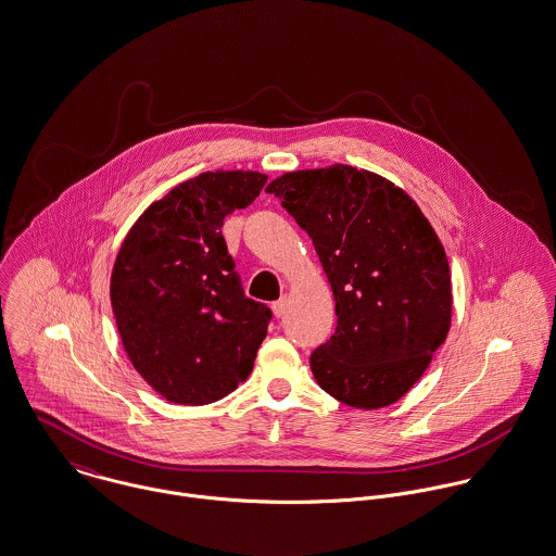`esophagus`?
Returning <instances> with one entry per match:
<instances>
[{"label": "esophagus", "mask_w": 556, "mask_h": 556, "mask_svg": "<svg viewBox=\"0 0 556 556\" xmlns=\"http://www.w3.org/2000/svg\"><path fill=\"white\" fill-rule=\"evenodd\" d=\"M288 307H290V299H288V296H281L279 301L273 303V313H275L277 317H281V315L288 313Z\"/></svg>", "instance_id": "34e87169"}]
</instances>
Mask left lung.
Listing matches in <instances>:
<instances>
[{
  "label": "left lung",
  "mask_w": 556,
  "mask_h": 556,
  "mask_svg": "<svg viewBox=\"0 0 556 556\" xmlns=\"http://www.w3.org/2000/svg\"><path fill=\"white\" fill-rule=\"evenodd\" d=\"M307 232L334 294L337 330L311 354L324 392L354 409L403 399L452 321L445 249L416 200L370 170L332 164L266 186Z\"/></svg>",
  "instance_id": "left-lung-1"
}]
</instances>
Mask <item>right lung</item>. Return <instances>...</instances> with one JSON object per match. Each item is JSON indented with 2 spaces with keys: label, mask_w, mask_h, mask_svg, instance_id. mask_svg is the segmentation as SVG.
<instances>
[{
  "label": "right lung",
  "mask_w": 556,
  "mask_h": 556,
  "mask_svg": "<svg viewBox=\"0 0 556 556\" xmlns=\"http://www.w3.org/2000/svg\"><path fill=\"white\" fill-rule=\"evenodd\" d=\"M266 179L202 173L149 204L125 235L111 275L117 330L134 369L170 403H215L253 369L270 308L245 296L222 226Z\"/></svg>",
  "instance_id": "obj_1"
}]
</instances>
